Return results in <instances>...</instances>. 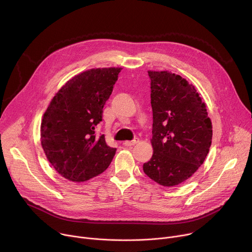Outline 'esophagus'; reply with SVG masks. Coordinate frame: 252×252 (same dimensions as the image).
Returning <instances> with one entry per match:
<instances>
[{"label": "esophagus", "instance_id": "esophagus-1", "mask_svg": "<svg viewBox=\"0 0 252 252\" xmlns=\"http://www.w3.org/2000/svg\"><path fill=\"white\" fill-rule=\"evenodd\" d=\"M137 142H138V138H134V139H132L130 141H125L124 145H125V147H131V146L136 145Z\"/></svg>", "mask_w": 252, "mask_h": 252}]
</instances>
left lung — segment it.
<instances>
[{
  "mask_svg": "<svg viewBox=\"0 0 252 252\" xmlns=\"http://www.w3.org/2000/svg\"><path fill=\"white\" fill-rule=\"evenodd\" d=\"M154 154L143 171L163 187L186 182L203 163L212 126L194 87L168 71L149 70Z\"/></svg>",
  "mask_w": 252,
  "mask_h": 252,
  "instance_id": "left-lung-1",
  "label": "left lung"
}]
</instances>
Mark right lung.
Instances as JSON below:
<instances>
[{
    "label": "right lung",
    "mask_w": 252,
    "mask_h": 252,
    "mask_svg": "<svg viewBox=\"0 0 252 252\" xmlns=\"http://www.w3.org/2000/svg\"><path fill=\"white\" fill-rule=\"evenodd\" d=\"M121 67L92 68L75 76L50 102L41 125V142L53 167L70 182H86L111 164L116 148L96 135L102 109Z\"/></svg>",
    "instance_id": "right-lung-1"
}]
</instances>
